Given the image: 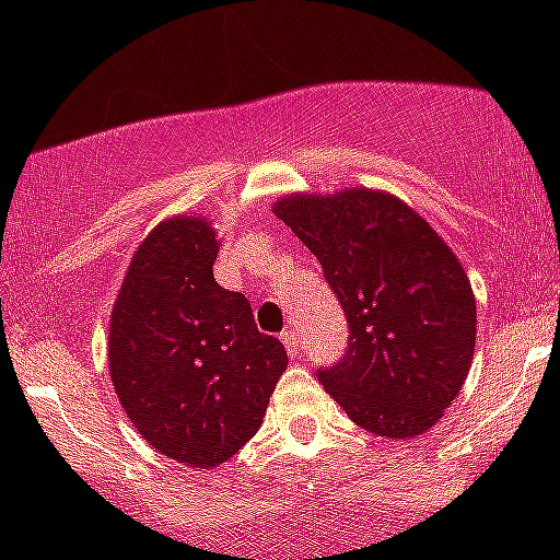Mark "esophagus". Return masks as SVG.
Wrapping results in <instances>:
<instances>
[{
	"label": "esophagus",
	"instance_id": "obj_1",
	"mask_svg": "<svg viewBox=\"0 0 560 560\" xmlns=\"http://www.w3.org/2000/svg\"><path fill=\"white\" fill-rule=\"evenodd\" d=\"M281 343H284L290 354H301V341H298V332L292 330V327H287V330L281 332Z\"/></svg>",
	"mask_w": 560,
	"mask_h": 560
}]
</instances>
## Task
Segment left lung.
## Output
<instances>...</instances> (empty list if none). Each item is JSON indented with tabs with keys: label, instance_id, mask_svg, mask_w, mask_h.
Listing matches in <instances>:
<instances>
[{
	"label": "left lung",
	"instance_id": "obj_1",
	"mask_svg": "<svg viewBox=\"0 0 560 560\" xmlns=\"http://www.w3.org/2000/svg\"><path fill=\"white\" fill-rule=\"evenodd\" d=\"M273 213L316 259L349 322L322 387L365 431L415 439L460 393L477 301L455 252L404 200L374 189L287 195Z\"/></svg>",
	"mask_w": 560,
	"mask_h": 560
}]
</instances>
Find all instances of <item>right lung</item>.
I'll use <instances>...</instances> for the list:
<instances>
[{
  "mask_svg": "<svg viewBox=\"0 0 560 560\" xmlns=\"http://www.w3.org/2000/svg\"><path fill=\"white\" fill-rule=\"evenodd\" d=\"M219 241L202 217H173L138 246L118 290L107 365L121 409L162 455L191 468L230 460L259 431L284 343L252 303L213 279Z\"/></svg>",
  "mask_w": 560,
  "mask_h": 560,
  "instance_id": "add662e5",
  "label": "right lung"
}]
</instances>
